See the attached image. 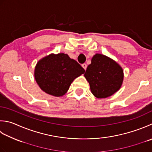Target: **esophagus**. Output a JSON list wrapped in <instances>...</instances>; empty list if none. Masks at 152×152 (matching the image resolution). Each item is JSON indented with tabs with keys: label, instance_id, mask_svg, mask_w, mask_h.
<instances>
[{
	"label": "esophagus",
	"instance_id": "34e87169",
	"mask_svg": "<svg viewBox=\"0 0 152 152\" xmlns=\"http://www.w3.org/2000/svg\"><path fill=\"white\" fill-rule=\"evenodd\" d=\"M82 66L83 68H84V69L86 70V68H87V64H86V63H84V64H82Z\"/></svg>",
	"mask_w": 152,
	"mask_h": 152
}]
</instances>
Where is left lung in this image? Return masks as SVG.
<instances>
[{"label": "left lung", "instance_id": "obj_1", "mask_svg": "<svg viewBox=\"0 0 152 152\" xmlns=\"http://www.w3.org/2000/svg\"><path fill=\"white\" fill-rule=\"evenodd\" d=\"M84 76L89 82L94 96L99 98L111 96L119 90L123 82L122 67L113 59L96 53L91 58Z\"/></svg>", "mask_w": 152, "mask_h": 152}]
</instances>
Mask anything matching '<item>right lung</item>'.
<instances>
[{
  "label": "right lung",
  "instance_id": "obj_1",
  "mask_svg": "<svg viewBox=\"0 0 152 152\" xmlns=\"http://www.w3.org/2000/svg\"><path fill=\"white\" fill-rule=\"evenodd\" d=\"M84 72L80 64L67 54L51 53L37 62L34 77L46 94L61 97L66 93L74 80Z\"/></svg>",
  "mask_w": 152,
  "mask_h": 152
}]
</instances>
